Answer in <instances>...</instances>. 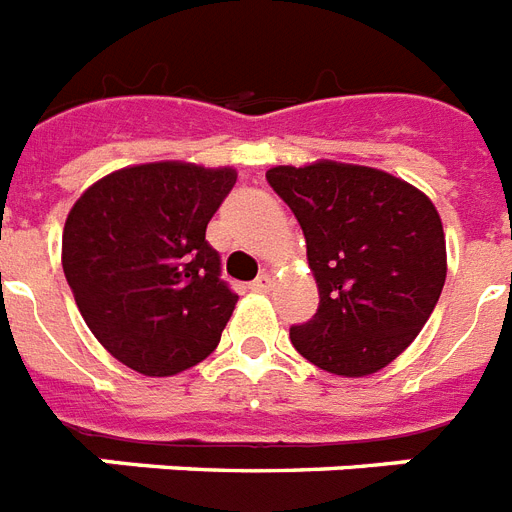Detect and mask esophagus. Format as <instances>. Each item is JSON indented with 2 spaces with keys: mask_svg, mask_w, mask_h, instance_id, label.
<instances>
[{
  "mask_svg": "<svg viewBox=\"0 0 512 512\" xmlns=\"http://www.w3.org/2000/svg\"><path fill=\"white\" fill-rule=\"evenodd\" d=\"M272 285H275V277L269 275V272H261V275L253 280L251 288L256 290V293H267V290H272Z\"/></svg>",
  "mask_w": 512,
  "mask_h": 512,
  "instance_id": "1",
  "label": "esophagus"
}]
</instances>
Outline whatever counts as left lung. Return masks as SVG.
Segmentation results:
<instances>
[{
	"label": "left lung",
	"instance_id": "1",
	"mask_svg": "<svg viewBox=\"0 0 512 512\" xmlns=\"http://www.w3.org/2000/svg\"><path fill=\"white\" fill-rule=\"evenodd\" d=\"M306 237L320 306L290 341L320 370L365 378L391 365L431 317L447 240L431 198L388 171L314 161L267 171Z\"/></svg>",
	"mask_w": 512,
	"mask_h": 512
}]
</instances>
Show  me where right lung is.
<instances>
[{
    "label": "right lung",
    "mask_w": 512,
    "mask_h": 512,
    "mask_svg": "<svg viewBox=\"0 0 512 512\" xmlns=\"http://www.w3.org/2000/svg\"><path fill=\"white\" fill-rule=\"evenodd\" d=\"M237 171L158 161L97 179L68 211L63 272L81 317L126 367L169 378L219 346L237 296L206 227Z\"/></svg>",
    "instance_id": "1"
}]
</instances>
